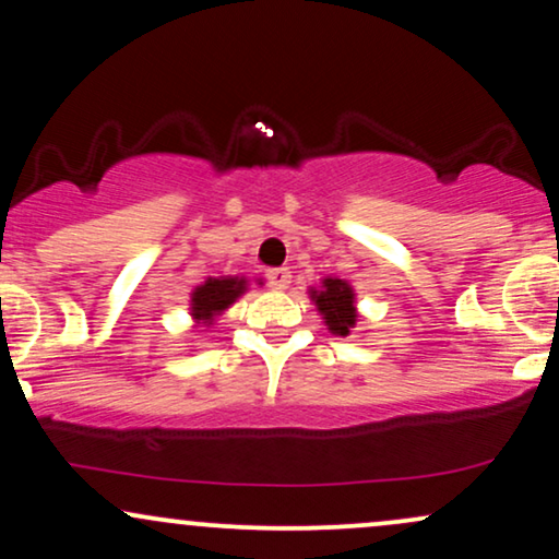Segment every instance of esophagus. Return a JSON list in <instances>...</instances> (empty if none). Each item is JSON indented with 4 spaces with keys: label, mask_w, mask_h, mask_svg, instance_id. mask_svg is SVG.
<instances>
[{
    "label": "esophagus",
    "mask_w": 559,
    "mask_h": 559,
    "mask_svg": "<svg viewBox=\"0 0 559 559\" xmlns=\"http://www.w3.org/2000/svg\"><path fill=\"white\" fill-rule=\"evenodd\" d=\"M267 284L284 292V288L292 286V271L288 267H275V271L267 273Z\"/></svg>",
    "instance_id": "obj_1"
}]
</instances>
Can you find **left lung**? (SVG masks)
Wrapping results in <instances>:
<instances>
[{
  "label": "left lung",
  "instance_id": "8db88e82",
  "mask_svg": "<svg viewBox=\"0 0 559 559\" xmlns=\"http://www.w3.org/2000/svg\"><path fill=\"white\" fill-rule=\"evenodd\" d=\"M309 299L314 301L318 312L325 320L328 331L335 335H348L356 325L354 288L341 278H322L320 288H309Z\"/></svg>",
  "mask_w": 559,
  "mask_h": 559
}]
</instances>
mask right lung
<instances>
[{"label": "right lung", "instance_id": "1", "mask_svg": "<svg viewBox=\"0 0 559 559\" xmlns=\"http://www.w3.org/2000/svg\"><path fill=\"white\" fill-rule=\"evenodd\" d=\"M247 292V278L239 275H221V278H207L203 286H198L190 297V314L194 322L213 325L224 309H228Z\"/></svg>", "mask_w": 559, "mask_h": 559}]
</instances>
